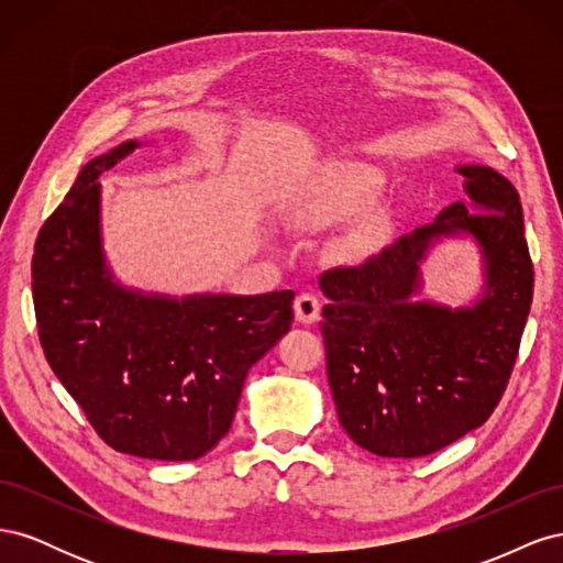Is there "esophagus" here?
Instances as JSON below:
<instances>
[{"label":"esophagus","instance_id":"obj_1","mask_svg":"<svg viewBox=\"0 0 563 563\" xmlns=\"http://www.w3.org/2000/svg\"><path fill=\"white\" fill-rule=\"evenodd\" d=\"M319 298L312 294H300L294 302V312H296V321L298 323H314L319 319Z\"/></svg>","mask_w":563,"mask_h":563}]
</instances>
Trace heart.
Masks as SVG:
<instances>
[{
  "label": "heart",
  "mask_w": 563,
  "mask_h": 563,
  "mask_svg": "<svg viewBox=\"0 0 563 563\" xmlns=\"http://www.w3.org/2000/svg\"><path fill=\"white\" fill-rule=\"evenodd\" d=\"M378 185L376 168L360 162H338L298 190L286 211L291 223L302 230H327L360 211ZM368 244L371 234L356 225L340 236L338 253L345 261H360Z\"/></svg>",
  "instance_id": "b5f03b06"
}]
</instances>
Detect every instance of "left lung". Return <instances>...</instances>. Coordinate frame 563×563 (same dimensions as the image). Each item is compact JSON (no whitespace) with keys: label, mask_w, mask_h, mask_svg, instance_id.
<instances>
[{"label":"left lung","mask_w":563,"mask_h":563,"mask_svg":"<svg viewBox=\"0 0 563 563\" xmlns=\"http://www.w3.org/2000/svg\"><path fill=\"white\" fill-rule=\"evenodd\" d=\"M465 201L360 267L323 272L321 335L338 420L380 457H420L482 428L517 362L533 265L515 185L496 168L455 166ZM470 235L483 291L451 309L419 298L421 267L444 239Z\"/></svg>","instance_id":"8db88e82"}]
</instances>
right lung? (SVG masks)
<instances>
[{
  "mask_svg": "<svg viewBox=\"0 0 563 563\" xmlns=\"http://www.w3.org/2000/svg\"><path fill=\"white\" fill-rule=\"evenodd\" d=\"M126 141L81 168L32 255V296L51 371L119 453L197 460L230 432L251 366L294 321V291L145 294L114 277L98 178Z\"/></svg>",
  "mask_w": 563,
  "mask_h": 563,
  "instance_id": "right-lung-1",
  "label": "right lung"
}]
</instances>
